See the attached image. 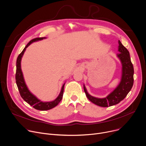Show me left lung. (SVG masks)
Wrapping results in <instances>:
<instances>
[{
	"label": "left lung",
	"instance_id": "8db88e82",
	"mask_svg": "<svg viewBox=\"0 0 146 146\" xmlns=\"http://www.w3.org/2000/svg\"><path fill=\"white\" fill-rule=\"evenodd\" d=\"M119 44L118 50L120 53L117 54V56L122 64V75L121 81L117 87L106 97L98 98L90 95L83 84L84 91L87 98L94 104L101 107H108L119 104L125 98L133 84L134 70L129 52L120 40Z\"/></svg>",
	"mask_w": 146,
	"mask_h": 146
}]
</instances>
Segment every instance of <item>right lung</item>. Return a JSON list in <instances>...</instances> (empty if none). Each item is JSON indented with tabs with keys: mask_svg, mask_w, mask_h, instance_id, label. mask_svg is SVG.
<instances>
[{
	"mask_svg": "<svg viewBox=\"0 0 146 146\" xmlns=\"http://www.w3.org/2000/svg\"><path fill=\"white\" fill-rule=\"evenodd\" d=\"M45 38V37H41V38H36L33 40H32L30 42H29L26 46L25 47V48L23 49L22 52L19 54V56L17 57V69H16V74H15V80H16V83L18 87V89L19 90L20 95L21 97L25 101H26L27 103H28L29 105L32 106L35 109L37 110H49L50 109L53 108L56 106H57L59 104L63 96V92H64V87L65 83L63 85L62 88L61 90V92L56 100H54L53 101L51 102H42L40 100H39L36 96H35L29 90L27 87L26 86V84L25 83L23 74L21 70V62L22 56L26 49L29 45H30L32 42L37 41L38 40H41Z\"/></svg>",
	"mask_w": 146,
	"mask_h": 146,
	"instance_id": "add662e5",
	"label": "right lung"
}]
</instances>
